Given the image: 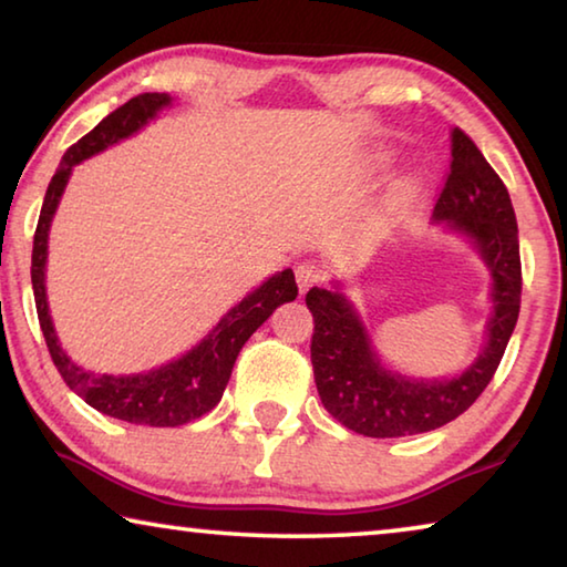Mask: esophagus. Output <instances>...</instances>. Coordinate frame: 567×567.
I'll use <instances>...</instances> for the list:
<instances>
[{
	"label": "esophagus",
	"instance_id": "obj_1",
	"mask_svg": "<svg viewBox=\"0 0 567 567\" xmlns=\"http://www.w3.org/2000/svg\"><path fill=\"white\" fill-rule=\"evenodd\" d=\"M295 277H297V287H300V292H307L310 287L322 282V270L320 265L305 260L295 267Z\"/></svg>",
	"mask_w": 567,
	"mask_h": 567
}]
</instances>
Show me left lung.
Wrapping results in <instances>:
<instances>
[{"label":"left lung","instance_id":"1","mask_svg":"<svg viewBox=\"0 0 567 567\" xmlns=\"http://www.w3.org/2000/svg\"><path fill=\"white\" fill-rule=\"evenodd\" d=\"M450 172L435 203V219L477 247L493 275V318L487 344L460 378L410 380L380 364L368 330L340 287H312L315 332L310 358L315 385L330 415L364 437H405L443 427L483 395L501 364L520 315V243L511 195L483 152L455 127L450 134Z\"/></svg>","mask_w":567,"mask_h":567}]
</instances>
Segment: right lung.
<instances>
[{
	"mask_svg": "<svg viewBox=\"0 0 567 567\" xmlns=\"http://www.w3.org/2000/svg\"><path fill=\"white\" fill-rule=\"evenodd\" d=\"M172 100L165 92H145L124 102L122 107L107 114L97 127L64 152L60 169L47 187L40 223H37L34 247H32V290L37 318L44 332V342L50 348L54 368L60 370L62 380L74 390L87 405L104 412V415L134 422V425L150 427H177L203 417L213 410L227 388L233 375L235 360L243 344L249 340L260 324L270 318L277 305L290 302L297 297V285L292 270H282L262 282L255 292H249L243 302H237L223 320H219L207 338L195 344L187 354L162 364L157 370L140 372V375H94L74 364L56 340L54 324L47 307L44 270H47V239L50 225L60 205V197L70 182L74 165L90 159L97 152L117 145L120 140L130 137L140 127L157 117L162 107Z\"/></svg>",
	"mask_w": 567,
	"mask_h": 567,
	"instance_id": "1",
	"label": "right lung"
}]
</instances>
